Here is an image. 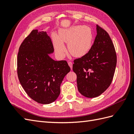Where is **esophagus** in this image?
<instances>
[{"label":"esophagus","instance_id":"obj_1","mask_svg":"<svg viewBox=\"0 0 134 134\" xmlns=\"http://www.w3.org/2000/svg\"><path fill=\"white\" fill-rule=\"evenodd\" d=\"M68 65H69L70 68H71V69L72 70V62H68Z\"/></svg>","mask_w":134,"mask_h":134}]
</instances>
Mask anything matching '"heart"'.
<instances>
[{
	"instance_id": "1",
	"label": "heart",
	"mask_w": 134,
	"mask_h": 134,
	"mask_svg": "<svg viewBox=\"0 0 134 134\" xmlns=\"http://www.w3.org/2000/svg\"><path fill=\"white\" fill-rule=\"evenodd\" d=\"M53 39L55 50L61 57L64 56L66 52L63 42L68 43V49L72 55L82 57L91 49L93 36L90 28L80 25L62 30L59 37L55 36Z\"/></svg>"
}]
</instances>
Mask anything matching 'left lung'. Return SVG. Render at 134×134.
Listing matches in <instances>:
<instances>
[{"label":"left lung","instance_id":"obj_1","mask_svg":"<svg viewBox=\"0 0 134 134\" xmlns=\"http://www.w3.org/2000/svg\"><path fill=\"white\" fill-rule=\"evenodd\" d=\"M97 36L88 53L74 60L79 92L87 98L100 96L109 87L117 63L115 47L107 32L96 26Z\"/></svg>","mask_w":134,"mask_h":134}]
</instances>
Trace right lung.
<instances>
[{"mask_svg":"<svg viewBox=\"0 0 134 134\" xmlns=\"http://www.w3.org/2000/svg\"><path fill=\"white\" fill-rule=\"evenodd\" d=\"M54 51L47 32L37 30L31 32L19 48V82L28 96L41 104H49L58 98L60 85L70 71L66 61H55L50 57Z\"/></svg>","mask_w":134,"mask_h":134,"instance_id":"add662e5","label":"right lung"}]
</instances>
